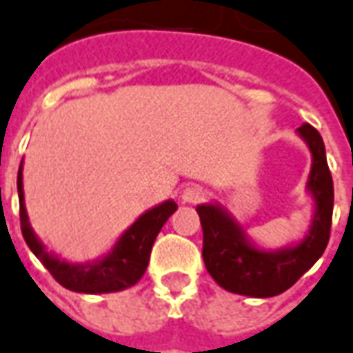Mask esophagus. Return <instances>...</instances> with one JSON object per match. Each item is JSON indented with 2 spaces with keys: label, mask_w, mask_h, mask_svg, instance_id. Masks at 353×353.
Masks as SVG:
<instances>
[{
  "label": "esophagus",
  "mask_w": 353,
  "mask_h": 353,
  "mask_svg": "<svg viewBox=\"0 0 353 353\" xmlns=\"http://www.w3.org/2000/svg\"><path fill=\"white\" fill-rule=\"evenodd\" d=\"M202 199H204V189L201 185H189L181 191V201L187 202V204H196Z\"/></svg>",
  "instance_id": "esophagus-1"
}]
</instances>
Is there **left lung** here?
<instances>
[{
	"instance_id": "obj_1",
	"label": "left lung",
	"mask_w": 353,
	"mask_h": 353,
	"mask_svg": "<svg viewBox=\"0 0 353 353\" xmlns=\"http://www.w3.org/2000/svg\"><path fill=\"white\" fill-rule=\"evenodd\" d=\"M312 152V170L305 191L314 201L310 229L298 243L270 250L254 245L245 228L218 202L199 204L202 225V258L212 279L229 292L252 298H270L285 292L325 252L332 221V177L325 143L314 125L296 130Z\"/></svg>"
}]
</instances>
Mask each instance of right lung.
<instances>
[{
    "mask_svg": "<svg viewBox=\"0 0 353 353\" xmlns=\"http://www.w3.org/2000/svg\"><path fill=\"white\" fill-rule=\"evenodd\" d=\"M19 202H21V229L22 236L39 262L49 270L59 285H63L74 292L83 294H105L118 292L134 287L141 279L149 265L154 239L160 233L162 225L177 210L174 201H164L152 206L151 210L141 214L130 228L120 235L114 246L105 256L93 262L72 263L61 260L57 254L49 252L46 245L34 233L26 206H24V189H22V164L17 176Z\"/></svg>",
    "mask_w": 353,
    "mask_h": 353,
    "instance_id": "add662e5",
    "label": "right lung"
}]
</instances>
